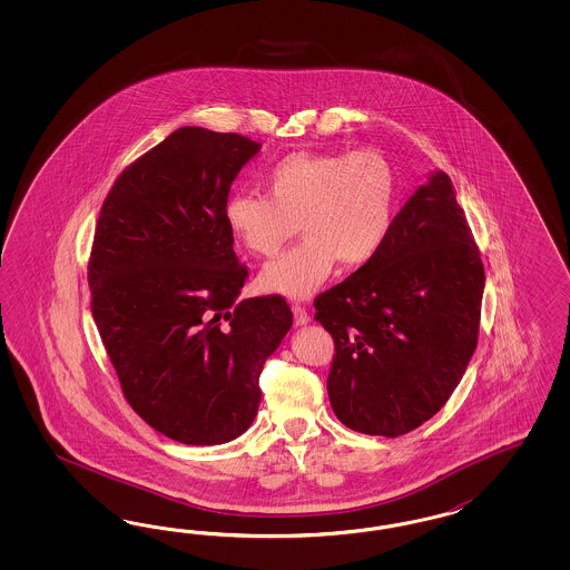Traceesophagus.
<instances>
[{"mask_svg": "<svg viewBox=\"0 0 570 570\" xmlns=\"http://www.w3.org/2000/svg\"><path fill=\"white\" fill-rule=\"evenodd\" d=\"M294 313V324L296 326H307L311 322L309 313L305 307H301V305H293Z\"/></svg>", "mask_w": 570, "mask_h": 570, "instance_id": "34e87169", "label": "esophagus"}]
</instances>
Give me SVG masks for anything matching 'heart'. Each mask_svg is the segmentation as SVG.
<instances>
[{
  "instance_id": "heart-1",
  "label": "heart",
  "mask_w": 570,
  "mask_h": 570,
  "mask_svg": "<svg viewBox=\"0 0 570 570\" xmlns=\"http://www.w3.org/2000/svg\"><path fill=\"white\" fill-rule=\"evenodd\" d=\"M265 196L236 191L224 205L229 234L257 255L272 257L301 225L305 240L259 274L265 293L309 298L338 263L363 267L391 236L397 177L376 150L296 153L263 175Z\"/></svg>"
}]
</instances>
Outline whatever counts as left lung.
<instances>
[{"label": "left lung", "mask_w": 570, "mask_h": 570, "mask_svg": "<svg viewBox=\"0 0 570 570\" xmlns=\"http://www.w3.org/2000/svg\"><path fill=\"white\" fill-rule=\"evenodd\" d=\"M484 269L445 171L407 198L374 259L315 298L336 355L330 405L351 431L399 436L451 397L476 348Z\"/></svg>", "instance_id": "obj_1"}]
</instances>
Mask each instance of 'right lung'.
Wrapping results in <instances>:
<instances>
[{"label": "right lung", "mask_w": 570, "mask_h": 570, "mask_svg": "<svg viewBox=\"0 0 570 570\" xmlns=\"http://www.w3.org/2000/svg\"><path fill=\"white\" fill-rule=\"evenodd\" d=\"M261 144L181 127L104 200L89 259L91 313L122 395L155 431L222 445L259 412L265 360L293 326L277 296H240L246 267L224 219Z\"/></svg>", "instance_id": "add662e5"}]
</instances>
